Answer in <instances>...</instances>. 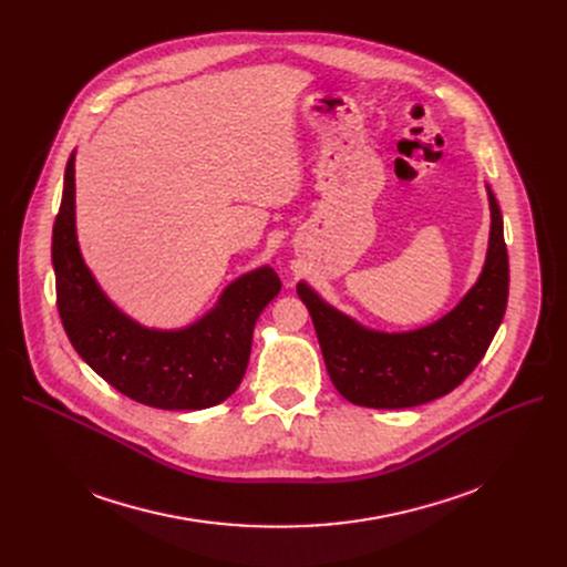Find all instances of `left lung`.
Returning a JSON list of instances; mask_svg holds the SVG:
<instances>
[{"mask_svg":"<svg viewBox=\"0 0 567 567\" xmlns=\"http://www.w3.org/2000/svg\"><path fill=\"white\" fill-rule=\"evenodd\" d=\"M492 231L485 268L460 306L409 333H377L338 312L306 285L308 306L326 370L338 393L370 409H406L449 395L483 361L508 306V248L494 193L487 188Z\"/></svg>","mask_w":567,"mask_h":567,"instance_id":"8db88e82","label":"left lung"}]
</instances>
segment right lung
Returning <instances> with one entry per match:
<instances>
[{
	"mask_svg": "<svg viewBox=\"0 0 567 567\" xmlns=\"http://www.w3.org/2000/svg\"><path fill=\"white\" fill-rule=\"evenodd\" d=\"M56 310L80 359L126 398L169 411L216 406L241 383L252 329L282 282L261 266L231 282L218 306L182 331H152L118 312L82 261L75 236V156L52 227Z\"/></svg>",
	"mask_w": 567,
	"mask_h": 567,
	"instance_id": "right-lung-1",
	"label": "right lung"
}]
</instances>
